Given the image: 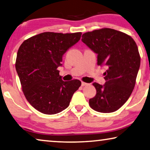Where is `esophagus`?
<instances>
[{"instance_id":"1","label":"esophagus","mask_w":150,"mask_h":150,"mask_svg":"<svg viewBox=\"0 0 150 150\" xmlns=\"http://www.w3.org/2000/svg\"><path fill=\"white\" fill-rule=\"evenodd\" d=\"M88 83H85V82H81V86H88Z\"/></svg>"}]
</instances>
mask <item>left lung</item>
<instances>
[{
  "instance_id": "1",
  "label": "left lung",
  "mask_w": 150,
  "mask_h": 150,
  "mask_svg": "<svg viewBox=\"0 0 150 150\" xmlns=\"http://www.w3.org/2000/svg\"><path fill=\"white\" fill-rule=\"evenodd\" d=\"M81 41L98 55V65L106 69L105 83H93L96 94L89 99V106L100 112L117 110L135 87L140 67L137 44L126 33L110 28L85 33Z\"/></svg>"
}]
</instances>
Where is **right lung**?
Returning <instances> with one entry per match:
<instances>
[{"label":"right lung","instance_id":"right-lung-1","mask_svg":"<svg viewBox=\"0 0 150 150\" xmlns=\"http://www.w3.org/2000/svg\"><path fill=\"white\" fill-rule=\"evenodd\" d=\"M81 36V32H44L20 46L15 68L26 99L36 110L46 115L61 112L81 86L77 79L64 81L57 69L64 54Z\"/></svg>","mask_w":150,"mask_h":150}]
</instances>
